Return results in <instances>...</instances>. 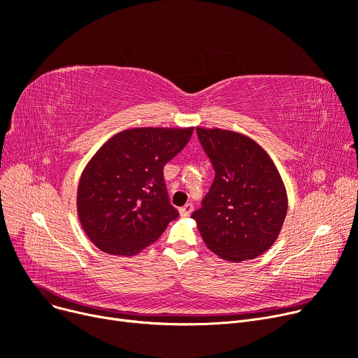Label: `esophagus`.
I'll list each match as a JSON object with an SVG mask.
<instances>
[{"instance_id": "1", "label": "esophagus", "mask_w": 358, "mask_h": 358, "mask_svg": "<svg viewBox=\"0 0 358 358\" xmlns=\"http://www.w3.org/2000/svg\"><path fill=\"white\" fill-rule=\"evenodd\" d=\"M192 211H194V205L191 202H187L186 205H183L179 209V214H180V217H189V215L192 214Z\"/></svg>"}]
</instances>
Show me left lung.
Masks as SVG:
<instances>
[{"instance_id":"1","label":"left lung","mask_w":358,"mask_h":358,"mask_svg":"<svg viewBox=\"0 0 358 358\" xmlns=\"http://www.w3.org/2000/svg\"><path fill=\"white\" fill-rule=\"evenodd\" d=\"M215 179L192 218L206 247L228 262L256 259L278 240L287 194L278 167L250 137L196 127Z\"/></svg>"}]
</instances>
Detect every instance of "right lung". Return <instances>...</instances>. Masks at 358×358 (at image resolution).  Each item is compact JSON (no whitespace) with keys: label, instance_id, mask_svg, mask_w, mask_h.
Listing matches in <instances>:
<instances>
[{"label":"right lung","instance_id":"obj_1","mask_svg":"<svg viewBox=\"0 0 358 358\" xmlns=\"http://www.w3.org/2000/svg\"><path fill=\"white\" fill-rule=\"evenodd\" d=\"M194 127H138L105 141L83 169L76 196L80 225L103 253L136 256L179 217L163 167L191 140Z\"/></svg>","mask_w":358,"mask_h":358}]
</instances>
